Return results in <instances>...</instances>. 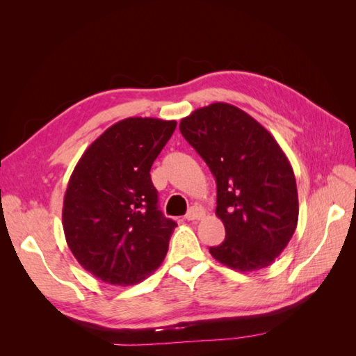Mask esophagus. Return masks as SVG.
I'll return each instance as SVG.
<instances>
[{
	"label": "esophagus",
	"instance_id": "34e87169",
	"mask_svg": "<svg viewBox=\"0 0 356 356\" xmlns=\"http://www.w3.org/2000/svg\"><path fill=\"white\" fill-rule=\"evenodd\" d=\"M203 209L202 208H199V207H193V208H190V211L187 212V215H186V220L187 221H197V220H200L202 217H203Z\"/></svg>",
	"mask_w": 356,
	"mask_h": 356
}]
</instances>
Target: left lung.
<instances>
[{
  "label": "left lung",
  "instance_id": "left-lung-1",
  "mask_svg": "<svg viewBox=\"0 0 356 356\" xmlns=\"http://www.w3.org/2000/svg\"><path fill=\"white\" fill-rule=\"evenodd\" d=\"M179 131L217 182L215 215L225 239L211 255L243 273L270 266L298 221L296 177L282 148L255 118L225 102L195 110Z\"/></svg>",
  "mask_w": 356,
  "mask_h": 356
}]
</instances>
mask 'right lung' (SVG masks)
<instances>
[{
	"label": "right lung",
	"instance_id": "right-lung-1",
	"mask_svg": "<svg viewBox=\"0 0 356 356\" xmlns=\"http://www.w3.org/2000/svg\"><path fill=\"white\" fill-rule=\"evenodd\" d=\"M175 120L129 117L88 147L63 197L62 225L72 255L102 282H143L165 260L177 222L157 208L149 169Z\"/></svg>",
	"mask_w": 356,
	"mask_h": 356
}]
</instances>
